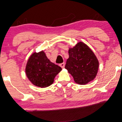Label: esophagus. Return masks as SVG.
Here are the masks:
<instances>
[{
	"instance_id": "obj_1",
	"label": "esophagus",
	"mask_w": 122,
	"mask_h": 122,
	"mask_svg": "<svg viewBox=\"0 0 122 122\" xmlns=\"http://www.w3.org/2000/svg\"><path fill=\"white\" fill-rule=\"evenodd\" d=\"M65 63L63 62V63H61V64H60V66H61L62 68H64V67H65Z\"/></svg>"
}]
</instances>
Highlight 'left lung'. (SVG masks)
Segmentation results:
<instances>
[{
    "label": "left lung",
    "instance_id": "obj_1",
    "mask_svg": "<svg viewBox=\"0 0 122 122\" xmlns=\"http://www.w3.org/2000/svg\"><path fill=\"white\" fill-rule=\"evenodd\" d=\"M69 55L65 67L73 76L76 83L86 85L95 78L99 62L87 45L79 42L73 48H69Z\"/></svg>",
    "mask_w": 122,
    "mask_h": 122
}]
</instances>
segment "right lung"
<instances>
[{"label": "right lung", "instance_id": "right-lung-1", "mask_svg": "<svg viewBox=\"0 0 122 122\" xmlns=\"http://www.w3.org/2000/svg\"><path fill=\"white\" fill-rule=\"evenodd\" d=\"M61 67L51 62L43 51L34 53L28 60L25 73L28 78L35 86L41 88L52 85Z\"/></svg>", "mask_w": 122, "mask_h": 122}]
</instances>
